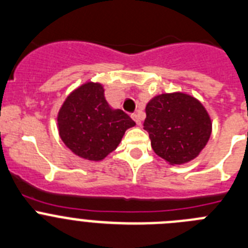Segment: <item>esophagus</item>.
Wrapping results in <instances>:
<instances>
[{
  "instance_id": "obj_1",
  "label": "esophagus",
  "mask_w": 248,
  "mask_h": 248,
  "mask_svg": "<svg viewBox=\"0 0 248 248\" xmlns=\"http://www.w3.org/2000/svg\"><path fill=\"white\" fill-rule=\"evenodd\" d=\"M132 119L135 120L136 124H137L138 126H140V124H142V121H140V120H142V119H140V113H132Z\"/></svg>"
}]
</instances>
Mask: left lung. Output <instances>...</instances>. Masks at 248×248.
Listing matches in <instances>:
<instances>
[{
	"mask_svg": "<svg viewBox=\"0 0 248 248\" xmlns=\"http://www.w3.org/2000/svg\"><path fill=\"white\" fill-rule=\"evenodd\" d=\"M143 128L152 148L170 166L191 162L210 140L211 117L199 100L183 91L159 93L146 106Z\"/></svg>",
	"mask_w": 248,
	"mask_h": 248,
	"instance_id": "obj_1",
	"label": "left lung"
}]
</instances>
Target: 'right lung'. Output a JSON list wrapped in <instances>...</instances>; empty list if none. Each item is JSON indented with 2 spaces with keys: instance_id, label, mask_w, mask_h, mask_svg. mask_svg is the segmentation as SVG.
Masks as SVG:
<instances>
[{
  "instance_id": "add662e5",
  "label": "right lung",
  "mask_w": 248,
  "mask_h": 248,
  "mask_svg": "<svg viewBox=\"0 0 248 248\" xmlns=\"http://www.w3.org/2000/svg\"><path fill=\"white\" fill-rule=\"evenodd\" d=\"M102 84L86 81L64 100L57 127L63 143L75 155L99 162L115 151L124 132L136 122L105 99Z\"/></svg>"
}]
</instances>
